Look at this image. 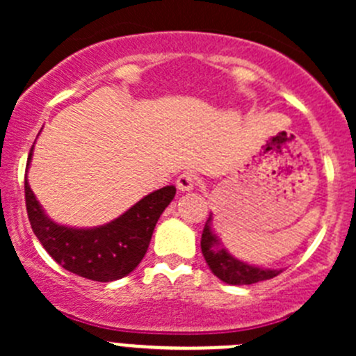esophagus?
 I'll return each mask as SVG.
<instances>
[{
  "mask_svg": "<svg viewBox=\"0 0 356 356\" xmlns=\"http://www.w3.org/2000/svg\"><path fill=\"white\" fill-rule=\"evenodd\" d=\"M175 184H177L179 191H191L198 184V177L195 174H191V172H184V174L179 175Z\"/></svg>",
  "mask_w": 356,
  "mask_h": 356,
  "instance_id": "esophagus-1",
  "label": "esophagus"
}]
</instances>
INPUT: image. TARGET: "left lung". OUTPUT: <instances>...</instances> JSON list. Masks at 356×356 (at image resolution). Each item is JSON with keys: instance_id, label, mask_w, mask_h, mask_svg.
Instances as JSON below:
<instances>
[{"instance_id": "8db88e82", "label": "left lung", "mask_w": 356, "mask_h": 356, "mask_svg": "<svg viewBox=\"0 0 356 356\" xmlns=\"http://www.w3.org/2000/svg\"><path fill=\"white\" fill-rule=\"evenodd\" d=\"M211 215L208 217L204 224L203 234H201V251L207 260L210 270L217 275L225 284L232 286H245L254 284V282L267 281V279L275 277L282 270H274V268H260L248 265L245 261L238 260L232 254L227 253V250L220 246L217 236L211 231Z\"/></svg>"}]
</instances>
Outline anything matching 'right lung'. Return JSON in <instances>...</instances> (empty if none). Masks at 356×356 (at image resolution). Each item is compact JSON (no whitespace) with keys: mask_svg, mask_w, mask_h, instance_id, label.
<instances>
[{"mask_svg":"<svg viewBox=\"0 0 356 356\" xmlns=\"http://www.w3.org/2000/svg\"><path fill=\"white\" fill-rule=\"evenodd\" d=\"M32 149L34 146L29 153L27 168ZM174 196V186H165L139 200L108 224L92 229H74L55 224L44 213L25 175V207L35 238L65 270L98 282L125 277L141 264L158 218Z\"/></svg>","mask_w":356,"mask_h":356,"instance_id":"obj_1","label":"right lung"}]
</instances>
